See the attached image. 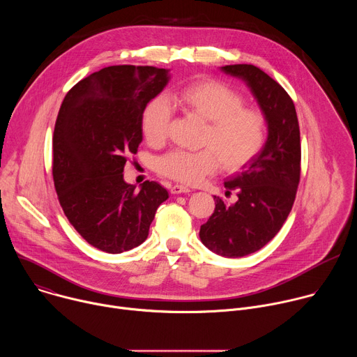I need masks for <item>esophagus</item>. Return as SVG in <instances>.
Returning a JSON list of instances; mask_svg holds the SVG:
<instances>
[{"label":"esophagus","instance_id":"34e87169","mask_svg":"<svg viewBox=\"0 0 357 357\" xmlns=\"http://www.w3.org/2000/svg\"><path fill=\"white\" fill-rule=\"evenodd\" d=\"M188 192H190V189H189L188 186H183V185H174V186L171 188V193H174V195L188 193Z\"/></svg>","mask_w":357,"mask_h":357}]
</instances>
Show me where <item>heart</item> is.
<instances>
[{"label": "heart", "instance_id": "heart-1", "mask_svg": "<svg viewBox=\"0 0 357 357\" xmlns=\"http://www.w3.org/2000/svg\"><path fill=\"white\" fill-rule=\"evenodd\" d=\"M171 105L185 114L206 121L200 149H174L158 160V172L181 183L195 185L215 174L219 165L234 172L261 151L267 135V120L261 110L244 106V97L215 79L192 82L168 96ZM172 110L165 98L155 97L145 106L141 130L148 144L160 146L167 141Z\"/></svg>", "mask_w": 357, "mask_h": 357}]
</instances>
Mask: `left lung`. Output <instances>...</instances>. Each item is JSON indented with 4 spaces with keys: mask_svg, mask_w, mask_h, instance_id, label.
I'll return each instance as SVG.
<instances>
[{
    "mask_svg": "<svg viewBox=\"0 0 357 357\" xmlns=\"http://www.w3.org/2000/svg\"><path fill=\"white\" fill-rule=\"evenodd\" d=\"M220 69L247 84L268 128L263 149L225 182L227 193L237 190L236 203L215 196V212L199 231L211 251L237 259L263 248L287 220L299 183L301 138L294 101L281 84L252 65Z\"/></svg>",
    "mask_w": 357,
    "mask_h": 357,
    "instance_id": "obj_1",
    "label": "left lung"
}]
</instances>
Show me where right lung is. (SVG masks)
Masks as SVG:
<instances>
[{
	"instance_id": "right-lung-1",
	"label": "right lung",
	"mask_w": 357,
	"mask_h": 357,
	"mask_svg": "<svg viewBox=\"0 0 357 357\" xmlns=\"http://www.w3.org/2000/svg\"><path fill=\"white\" fill-rule=\"evenodd\" d=\"M168 82L167 69L109 66L63 98L54 131L55 189L70 225L101 251L119 254L144 243L169 196L158 182L145 181L137 192L123 178L142 141V112Z\"/></svg>"
}]
</instances>
